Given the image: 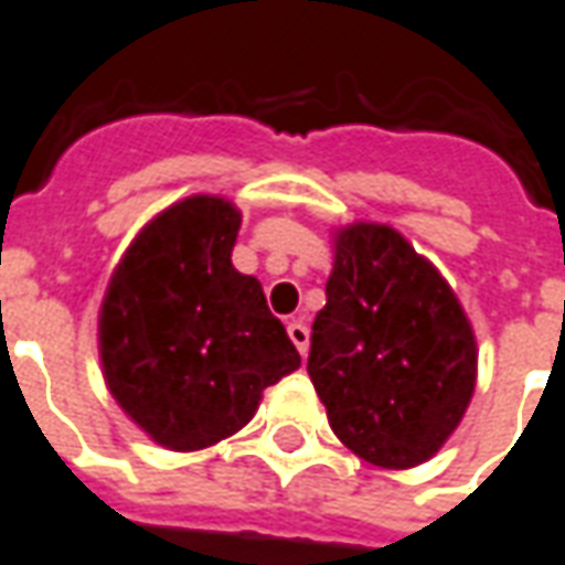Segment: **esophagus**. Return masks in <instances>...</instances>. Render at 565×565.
Instances as JSON below:
<instances>
[{
	"label": "esophagus",
	"instance_id": "obj_1",
	"mask_svg": "<svg viewBox=\"0 0 565 565\" xmlns=\"http://www.w3.org/2000/svg\"><path fill=\"white\" fill-rule=\"evenodd\" d=\"M289 338H291V343L298 347V353L307 355V347H310V328H307V322H303V319H291Z\"/></svg>",
	"mask_w": 565,
	"mask_h": 565
}]
</instances>
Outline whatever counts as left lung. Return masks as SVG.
<instances>
[{
	"instance_id": "left-lung-1",
	"label": "left lung",
	"mask_w": 565,
	"mask_h": 565,
	"mask_svg": "<svg viewBox=\"0 0 565 565\" xmlns=\"http://www.w3.org/2000/svg\"><path fill=\"white\" fill-rule=\"evenodd\" d=\"M307 374L355 456L414 468L466 414L478 347L444 276L390 225L355 222L334 237Z\"/></svg>"
}]
</instances>
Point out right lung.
<instances>
[{
  "instance_id": "right-lung-1",
  "label": "right lung",
  "mask_w": 565,
  "mask_h": 565,
  "mask_svg": "<svg viewBox=\"0 0 565 565\" xmlns=\"http://www.w3.org/2000/svg\"><path fill=\"white\" fill-rule=\"evenodd\" d=\"M237 231L231 200H179L139 231L103 298L109 392L170 450H203L239 431L262 392L301 365L262 282L231 264Z\"/></svg>"
}]
</instances>
